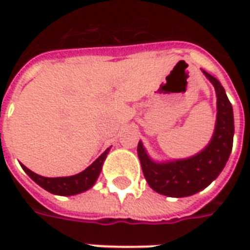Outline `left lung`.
Instances as JSON below:
<instances>
[{
  "label": "left lung",
  "instance_id": "1",
  "mask_svg": "<svg viewBox=\"0 0 250 250\" xmlns=\"http://www.w3.org/2000/svg\"><path fill=\"white\" fill-rule=\"evenodd\" d=\"M202 72L214 85L217 96L214 132L208 146L190 158L157 162L147 154L142 142L138 145V157L147 184L166 197L182 198L208 188L224 170L231 152L234 135L231 104L221 83L204 69Z\"/></svg>",
  "mask_w": 250,
  "mask_h": 250
}]
</instances>
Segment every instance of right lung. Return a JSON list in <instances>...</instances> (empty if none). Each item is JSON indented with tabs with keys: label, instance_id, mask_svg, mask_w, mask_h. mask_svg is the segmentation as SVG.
Masks as SVG:
<instances>
[{
	"label": "right lung",
	"instance_id": "obj_1",
	"mask_svg": "<svg viewBox=\"0 0 250 250\" xmlns=\"http://www.w3.org/2000/svg\"><path fill=\"white\" fill-rule=\"evenodd\" d=\"M109 152V148H107L105 151L100 155V157L92 163L89 165L84 171L76 174V175H71V177H57V178H48V177H42L39 174L33 173L32 170L24 166L21 163V167L24 168V171L30 178L35 181L36 184L41 186L42 188H45L46 191H49L52 194L56 195H76L83 191H87L88 188H91L93 185L96 184L103 163L107 158V154Z\"/></svg>",
	"mask_w": 250,
	"mask_h": 250
}]
</instances>
